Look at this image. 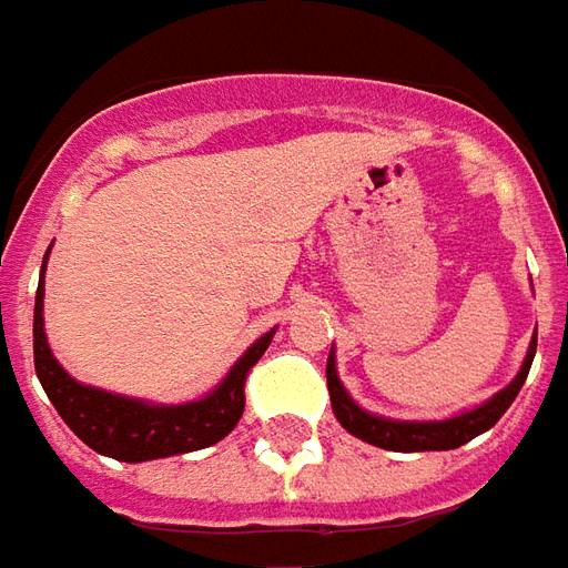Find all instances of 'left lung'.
<instances>
[{"label":"left lung","mask_w":568,"mask_h":568,"mask_svg":"<svg viewBox=\"0 0 568 568\" xmlns=\"http://www.w3.org/2000/svg\"><path fill=\"white\" fill-rule=\"evenodd\" d=\"M535 342H538V329L532 333V342H529V352H526V361H523L520 373L510 379V385H505L501 392L493 394L486 404L474 406V409H465L453 419L440 422H397L385 419V416H373L367 409L348 397V392L342 388L339 373H336V357L329 352L327 357V388H329V404H333V413L336 419L348 434H355L361 440H367L373 446H382V449H392V453H428V449H456V446L468 444L477 434L489 432L501 416L505 409L514 404V397L520 394L523 382L529 376V367H532L535 357Z\"/></svg>","instance_id":"1"}]
</instances>
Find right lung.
I'll return each mask as SVG.
<instances>
[{"label": "right lung", "mask_w": 568, "mask_h": 568, "mask_svg": "<svg viewBox=\"0 0 568 568\" xmlns=\"http://www.w3.org/2000/svg\"><path fill=\"white\" fill-rule=\"evenodd\" d=\"M51 251V247H48ZM45 260L39 275L33 312V357L36 376L45 388L48 400L54 404L60 419L67 422L72 434L91 446L100 456L119 458V462H149V458L180 456L195 453L204 446L223 440L244 413V379L251 367L263 357L275 329L263 333L251 348L235 361L226 379L220 382L211 394L189 404H149L124 394L103 392L94 385L75 382L60 367L58 357L51 355L45 336Z\"/></svg>", "instance_id": "1"}]
</instances>
